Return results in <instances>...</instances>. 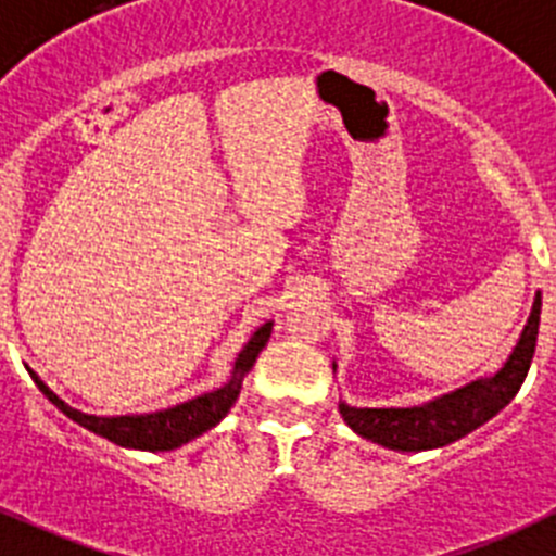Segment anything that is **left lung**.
I'll list each match as a JSON object with an SVG mask.
<instances>
[{"label": "left lung", "instance_id": "left-lung-1", "mask_svg": "<svg viewBox=\"0 0 556 556\" xmlns=\"http://www.w3.org/2000/svg\"><path fill=\"white\" fill-rule=\"evenodd\" d=\"M541 326V293H535L530 320L503 369L489 380H476L421 407H350L339 402L344 424L361 438L391 451H429L465 438L497 415L525 382Z\"/></svg>", "mask_w": 556, "mask_h": 556}]
</instances>
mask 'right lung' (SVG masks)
Listing matches in <instances>:
<instances>
[{"instance_id": "1", "label": "right lung", "mask_w": 556, "mask_h": 556, "mask_svg": "<svg viewBox=\"0 0 556 556\" xmlns=\"http://www.w3.org/2000/svg\"><path fill=\"white\" fill-rule=\"evenodd\" d=\"M274 323L257 328L252 333L250 342L244 344V350L239 353L233 366V375L225 382L223 388L212 393H203V396L190 399L185 404H176V407L160 409V413L149 415H116V418H100V415H86L80 409L70 407L67 402L56 396L35 371L29 369L31 380L37 382L42 393L48 396V402L56 404L67 418H73L75 424H80L89 432L100 434V438L111 440V443L124 445V448H138V451H174L179 445L190 443V440L201 438L203 432H208L212 427H217L223 421L228 409L233 407L236 396L241 391V380H244L247 371L252 369L255 358L261 355V350L266 348L268 337H271Z\"/></svg>"}]
</instances>
